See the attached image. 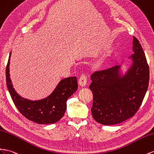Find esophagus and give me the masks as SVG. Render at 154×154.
Returning <instances> with one entry per match:
<instances>
[{
    "label": "esophagus",
    "mask_w": 154,
    "mask_h": 154,
    "mask_svg": "<svg viewBox=\"0 0 154 154\" xmlns=\"http://www.w3.org/2000/svg\"><path fill=\"white\" fill-rule=\"evenodd\" d=\"M78 84L81 87H84L87 84V76L85 74H82L80 79H79Z\"/></svg>",
    "instance_id": "34e87169"
}]
</instances>
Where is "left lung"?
Returning <instances> with one entry per match:
<instances>
[{"label":"left lung","instance_id":"8db88e82","mask_svg":"<svg viewBox=\"0 0 154 154\" xmlns=\"http://www.w3.org/2000/svg\"><path fill=\"white\" fill-rule=\"evenodd\" d=\"M132 65L124 76L120 65L97 70L91 76L93 94L91 113L103 125H114L134 117L148 87L149 70L142 47L134 36Z\"/></svg>","mask_w":154,"mask_h":154}]
</instances>
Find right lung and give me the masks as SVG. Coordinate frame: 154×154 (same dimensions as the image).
Listing matches in <instances>:
<instances>
[{"mask_svg": "<svg viewBox=\"0 0 154 154\" xmlns=\"http://www.w3.org/2000/svg\"><path fill=\"white\" fill-rule=\"evenodd\" d=\"M6 66V77L8 89L14 104L24 117L39 124H54L60 120L67 109V99L78 89L76 76L65 78L60 81L51 95L42 100L32 101L17 93L10 78V60Z\"/></svg>", "mask_w": 154, "mask_h": 154, "instance_id": "add662e5", "label": "right lung"}]
</instances>
